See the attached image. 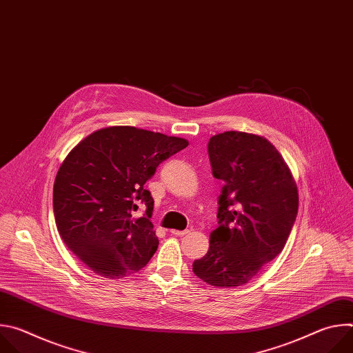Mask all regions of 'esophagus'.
<instances>
[{
	"instance_id": "34e87169",
	"label": "esophagus",
	"mask_w": 353,
	"mask_h": 353,
	"mask_svg": "<svg viewBox=\"0 0 353 353\" xmlns=\"http://www.w3.org/2000/svg\"><path fill=\"white\" fill-rule=\"evenodd\" d=\"M170 233L172 234H174V236H185V234H188L190 233V230L188 229H185V230H170Z\"/></svg>"
}]
</instances>
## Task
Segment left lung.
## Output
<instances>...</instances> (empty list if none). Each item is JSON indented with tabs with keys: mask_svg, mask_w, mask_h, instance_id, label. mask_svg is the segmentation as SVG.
<instances>
[{
	"mask_svg": "<svg viewBox=\"0 0 353 353\" xmlns=\"http://www.w3.org/2000/svg\"><path fill=\"white\" fill-rule=\"evenodd\" d=\"M208 157L218 198V228L194 274L218 288L253 279L283 250L296 221L299 192L290 169L264 137L225 131L210 138Z\"/></svg>",
	"mask_w": 353,
	"mask_h": 353,
	"instance_id": "left-lung-1",
	"label": "left lung"
}]
</instances>
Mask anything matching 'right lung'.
<instances>
[{
  "mask_svg": "<svg viewBox=\"0 0 353 353\" xmlns=\"http://www.w3.org/2000/svg\"><path fill=\"white\" fill-rule=\"evenodd\" d=\"M187 145L184 138L113 125L71 149L54 180V218L67 247L90 271L120 279L152 259L159 240L149 219L154 198L143 184ZM139 203L147 211L137 219Z\"/></svg>",
  "mask_w": 353,
  "mask_h": 353,
  "instance_id": "obj_1",
  "label": "right lung"
}]
</instances>
